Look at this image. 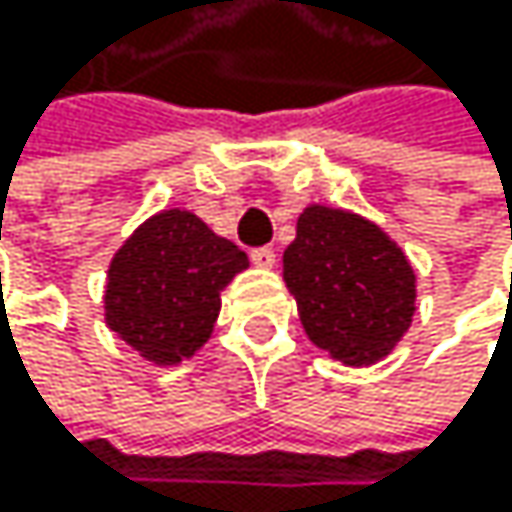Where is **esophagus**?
Masks as SVG:
<instances>
[{
    "mask_svg": "<svg viewBox=\"0 0 512 512\" xmlns=\"http://www.w3.org/2000/svg\"><path fill=\"white\" fill-rule=\"evenodd\" d=\"M251 264H254V267H264V270H270V267L276 264V251H273L270 245L254 248V251H251Z\"/></svg>",
    "mask_w": 512,
    "mask_h": 512,
    "instance_id": "34e87169",
    "label": "esophagus"
}]
</instances>
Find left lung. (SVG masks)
<instances>
[{
    "label": "left lung",
    "mask_w": 512,
    "mask_h": 512,
    "mask_svg": "<svg viewBox=\"0 0 512 512\" xmlns=\"http://www.w3.org/2000/svg\"><path fill=\"white\" fill-rule=\"evenodd\" d=\"M282 267L307 338L344 365L384 359L415 316V270L359 214L310 205Z\"/></svg>",
    "instance_id": "left-lung-1"
}]
</instances>
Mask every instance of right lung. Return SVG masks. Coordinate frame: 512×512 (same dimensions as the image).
<instances>
[{"instance_id":"right-lung-1","label":"right lung","mask_w":512,"mask_h":512,"mask_svg":"<svg viewBox=\"0 0 512 512\" xmlns=\"http://www.w3.org/2000/svg\"><path fill=\"white\" fill-rule=\"evenodd\" d=\"M245 267V251L214 236L196 214L159 211L110 264L107 325L144 359L178 365L208 341L221 291Z\"/></svg>"}]
</instances>
